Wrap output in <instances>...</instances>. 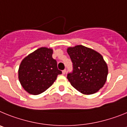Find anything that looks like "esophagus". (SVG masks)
Segmentation results:
<instances>
[{
    "label": "esophagus",
    "mask_w": 127,
    "mask_h": 127,
    "mask_svg": "<svg viewBox=\"0 0 127 127\" xmlns=\"http://www.w3.org/2000/svg\"><path fill=\"white\" fill-rule=\"evenodd\" d=\"M63 75H64L65 73H66V69H64V70H63Z\"/></svg>",
    "instance_id": "obj_1"
}]
</instances>
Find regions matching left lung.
I'll use <instances>...</instances> for the list:
<instances>
[{
    "mask_svg": "<svg viewBox=\"0 0 127 127\" xmlns=\"http://www.w3.org/2000/svg\"><path fill=\"white\" fill-rule=\"evenodd\" d=\"M73 70L67 75L71 85L83 94L99 91L106 82L108 73L107 64L102 55L83 45L67 49Z\"/></svg>",
    "mask_w": 127,
    "mask_h": 127,
    "instance_id": "1",
    "label": "left lung"
}]
</instances>
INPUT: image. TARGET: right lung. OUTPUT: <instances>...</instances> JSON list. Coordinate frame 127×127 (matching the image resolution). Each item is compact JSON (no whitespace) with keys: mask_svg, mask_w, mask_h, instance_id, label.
Wrapping results in <instances>:
<instances>
[{"mask_svg":"<svg viewBox=\"0 0 127 127\" xmlns=\"http://www.w3.org/2000/svg\"><path fill=\"white\" fill-rule=\"evenodd\" d=\"M52 49L40 47L23 59L18 78L21 86L30 94L44 92L53 84L58 75L62 73L52 58Z\"/></svg>","mask_w":127,"mask_h":127,"instance_id":"obj_1","label":"right lung"}]
</instances>
